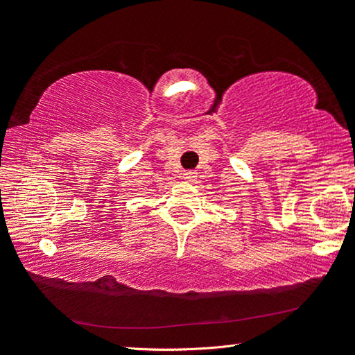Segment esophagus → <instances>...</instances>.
Returning <instances> with one entry per match:
<instances>
[{"mask_svg":"<svg viewBox=\"0 0 355 355\" xmlns=\"http://www.w3.org/2000/svg\"><path fill=\"white\" fill-rule=\"evenodd\" d=\"M183 178H184L188 183H194L196 178H197V172H194V171L184 172V173H183Z\"/></svg>","mask_w":355,"mask_h":355,"instance_id":"34e87169","label":"esophagus"}]
</instances>
